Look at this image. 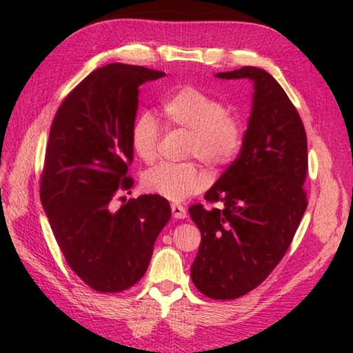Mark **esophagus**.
Masks as SVG:
<instances>
[{
  "mask_svg": "<svg viewBox=\"0 0 353 353\" xmlns=\"http://www.w3.org/2000/svg\"><path fill=\"white\" fill-rule=\"evenodd\" d=\"M171 211H172V216L176 217V219H185L187 217V210L182 205L179 203H171Z\"/></svg>",
  "mask_w": 353,
  "mask_h": 353,
  "instance_id": "esophagus-1",
  "label": "esophagus"
}]
</instances>
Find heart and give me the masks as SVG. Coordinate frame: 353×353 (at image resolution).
I'll return each instance as SVG.
<instances>
[{
    "mask_svg": "<svg viewBox=\"0 0 353 353\" xmlns=\"http://www.w3.org/2000/svg\"><path fill=\"white\" fill-rule=\"evenodd\" d=\"M160 112L166 125L188 131L185 156L197 157L211 170H223L238 159L243 145V125L239 115L227 110L216 95L194 85H183L163 99ZM162 130L154 115L142 111L136 115L130 132L131 148L145 163L157 157V145ZM208 174L197 160L181 163H160L142 177V187L148 193L183 201L203 190Z\"/></svg>",
    "mask_w": 353,
    "mask_h": 353,
    "instance_id": "1",
    "label": "heart"
}]
</instances>
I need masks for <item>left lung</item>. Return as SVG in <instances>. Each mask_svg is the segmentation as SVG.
Masks as SVG:
<instances>
[{
	"mask_svg": "<svg viewBox=\"0 0 353 353\" xmlns=\"http://www.w3.org/2000/svg\"><path fill=\"white\" fill-rule=\"evenodd\" d=\"M219 79L254 81L253 110L238 159L190 216L202 242L191 267L211 299H236L264 283L284 258L307 208V136L296 108L264 69L243 66Z\"/></svg>",
	"mask_w": 353,
	"mask_h": 353,
	"instance_id": "8db88e82",
	"label": "left lung"
}]
</instances>
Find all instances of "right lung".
Here are the masks:
<instances>
[{
    "instance_id": "right-lung-1",
    "label": "right lung",
    "mask_w": 353,
    "mask_h": 353,
    "mask_svg": "<svg viewBox=\"0 0 353 353\" xmlns=\"http://www.w3.org/2000/svg\"><path fill=\"white\" fill-rule=\"evenodd\" d=\"M163 75L123 63L95 69L66 95L50 126L41 203L68 265L95 292L136 285L171 217L168 201L157 194L123 199L111 210L114 199L134 185L128 168L139 86Z\"/></svg>"
}]
</instances>
